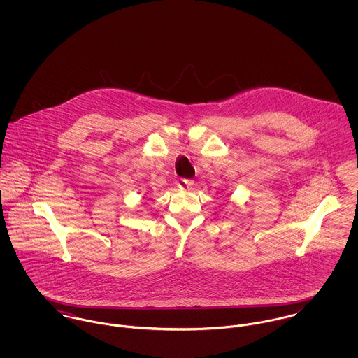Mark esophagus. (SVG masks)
Returning a JSON list of instances; mask_svg holds the SVG:
<instances>
[{"label":"esophagus","mask_w":358,"mask_h":358,"mask_svg":"<svg viewBox=\"0 0 358 358\" xmlns=\"http://www.w3.org/2000/svg\"><path fill=\"white\" fill-rule=\"evenodd\" d=\"M193 185H194V182H193L192 179H179V180H178V187L185 189V190L192 189Z\"/></svg>","instance_id":"1"}]
</instances>
